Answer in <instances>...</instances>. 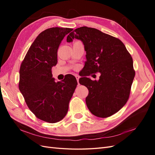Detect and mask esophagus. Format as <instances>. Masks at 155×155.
Listing matches in <instances>:
<instances>
[{
	"mask_svg": "<svg viewBox=\"0 0 155 155\" xmlns=\"http://www.w3.org/2000/svg\"><path fill=\"white\" fill-rule=\"evenodd\" d=\"M76 79H77V81H78V85H79V78H80V76H79V75H76Z\"/></svg>",
	"mask_w": 155,
	"mask_h": 155,
	"instance_id": "esophagus-1",
	"label": "esophagus"
}]
</instances>
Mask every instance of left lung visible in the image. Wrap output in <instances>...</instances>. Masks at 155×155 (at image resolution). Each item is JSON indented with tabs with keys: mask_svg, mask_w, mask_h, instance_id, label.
I'll list each match as a JSON object with an SVG mask.
<instances>
[{
	"mask_svg": "<svg viewBox=\"0 0 155 155\" xmlns=\"http://www.w3.org/2000/svg\"><path fill=\"white\" fill-rule=\"evenodd\" d=\"M81 40L86 51L85 74L79 82L88 90L86 104L92 114L107 118L119 111L127 101L135 76L133 61L118 38L92 28L83 26L67 36L70 43ZM100 72L98 81L85 76Z\"/></svg>",
	"mask_w": 155,
	"mask_h": 155,
	"instance_id": "1",
	"label": "left lung"
}]
</instances>
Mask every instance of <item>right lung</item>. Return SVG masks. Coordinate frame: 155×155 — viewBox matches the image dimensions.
Listing matches in <instances>:
<instances>
[{
    "instance_id": "1",
    "label": "right lung",
    "mask_w": 155,
    "mask_h": 155,
    "mask_svg": "<svg viewBox=\"0 0 155 155\" xmlns=\"http://www.w3.org/2000/svg\"><path fill=\"white\" fill-rule=\"evenodd\" d=\"M73 29L50 28L36 37L19 70L18 88L27 106L37 118L54 124L64 118L78 85L71 74L55 82L51 68L58 63V50L64 36Z\"/></svg>"
}]
</instances>
